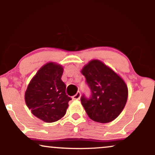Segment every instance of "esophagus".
Instances as JSON below:
<instances>
[{
    "label": "esophagus",
    "mask_w": 155,
    "mask_h": 155,
    "mask_svg": "<svg viewBox=\"0 0 155 155\" xmlns=\"http://www.w3.org/2000/svg\"><path fill=\"white\" fill-rule=\"evenodd\" d=\"M80 97H81V92H78L77 93H76V95L73 97V98H74V100H79Z\"/></svg>",
    "instance_id": "34e87169"
}]
</instances>
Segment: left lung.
<instances>
[{"mask_svg": "<svg viewBox=\"0 0 155 155\" xmlns=\"http://www.w3.org/2000/svg\"><path fill=\"white\" fill-rule=\"evenodd\" d=\"M81 74L91 91L81 102L88 117L95 122L107 123L117 118L127 102L128 90L124 80L100 60H91Z\"/></svg>", "mask_w": 155, "mask_h": 155, "instance_id": "obj_1", "label": "left lung"}]
</instances>
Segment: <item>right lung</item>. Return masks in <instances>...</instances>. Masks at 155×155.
<instances>
[{"label":"right lung","instance_id":"1","mask_svg":"<svg viewBox=\"0 0 155 155\" xmlns=\"http://www.w3.org/2000/svg\"><path fill=\"white\" fill-rule=\"evenodd\" d=\"M63 68L49 63L42 66L28 84L25 95L27 106L34 116L46 122L59 120L71 100L65 93L62 81Z\"/></svg>","mask_w":155,"mask_h":155}]
</instances>
